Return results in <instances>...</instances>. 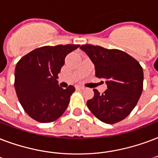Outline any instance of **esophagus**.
<instances>
[{"mask_svg": "<svg viewBox=\"0 0 158 158\" xmlns=\"http://www.w3.org/2000/svg\"><path fill=\"white\" fill-rule=\"evenodd\" d=\"M76 89H77V90H83L84 87H83V86H81V85H76Z\"/></svg>", "mask_w": 158, "mask_h": 158, "instance_id": "obj_1", "label": "esophagus"}]
</instances>
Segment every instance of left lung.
<instances>
[{
	"mask_svg": "<svg viewBox=\"0 0 158 158\" xmlns=\"http://www.w3.org/2000/svg\"><path fill=\"white\" fill-rule=\"evenodd\" d=\"M80 48L88 55L96 69V77L106 80L107 90L87 101L88 109L96 118L113 124L125 118L141 96L143 71L139 62L118 49L85 44Z\"/></svg>",
	"mask_w": 158,
	"mask_h": 158,
	"instance_id": "obj_1",
	"label": "left lung"
}]
</instances>
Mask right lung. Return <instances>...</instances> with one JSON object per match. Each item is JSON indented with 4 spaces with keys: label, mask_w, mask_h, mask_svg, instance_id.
Listing matches in <instances>:
<instances>
[{
    "label": "right lung",
    "mask_w": 158,
    "mask_h": 158,
    "mask_svg": "<svg viewBox=\"0 0 158 158\" xmlns=\"http://www.w3.org/2000/svg\"><path fill=\"white\" fill-rule=\"evenodd\" d=\"M80 45L44 46L33 50L17 62L15 89L24 111L40 123L56 120L65 112L75 87L62 89L57 74L66 56Z\"/></svg>",
    "instance_id": "1"
}]
</instances>
